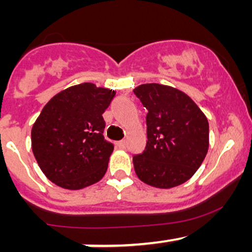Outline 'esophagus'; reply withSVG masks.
Masks as SVG:
<instances>
[{"instance_id": "esophagus-1", "label": "esophagus", "mask_w": 252, "mask_h": 252, "mask_svg": "<svg viewBox=\"0 0 252 252\" xmlns=\"http://www.w3.org/2000/svg\"><path fill=\"white\" fill-rule=\"evenodd\" d=\"M117 145H118L119 149H126V140H121V141L117 142Z\"/></svg>"}]
</instances>
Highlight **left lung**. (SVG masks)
I'll use <instances>...</instances> for the list:
<instances>
[{
    "mask_svg": "<svg viewBox=\"0 0 252 252\" xmlns=\"http://www.w3.org/2000/svg\"><path fill=\"white\" fill-rule=\"evenodd\" d=\"M134 94L147 110L146 147L133 157L136 175L158 189L183 184L207 155V118L187 94L172 86L142 84Z\"/></svg>",
    "mask_w": 252,
    "mask_h": 252,
    "instance_id": "8db88e82",
    "label": "left lung"
}]
</instances>
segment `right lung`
<instances>
[{"label":"right lung","instance_id":"add662e5","mask_svg":"<svg viewBox=\"0 0 252 252\" xmlns=\"http://www.w3.org/2000/svg\"><path fill=\"white\" fill-rule=\"evenodd\" d=\"M116 91L93 83L70 86L53 96L32 129V149L47 179L80 190L102 179L113 152L103 138L102 113Z\"/></svg>","mask_w":252,"mask_h":252}]
</instances>
